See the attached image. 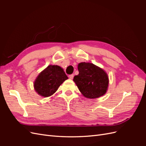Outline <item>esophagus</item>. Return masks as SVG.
<instances>
[{
    "label": "esophagus",
    "instance_id": "34e87169",
    "mask_svg": "<svg viewBox=\"0 0 146 146\" xmlns=\"http://www.w3.org/2000/svg\"><path fill=\"white\" fill-rule=\"evenodd\" d=\"M74 74H70V75H69V78H70V79H72L73 77H74Z\"/></svg>",
    "mask_w": 146,
    "mask_h": 146
}]
</instances>
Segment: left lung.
Returning <instances> with one entry per match:
<instances>
[{"label": "left lung", "instance_id": "left-lung-1", "mask_svg": "<svg viewBox=\"0 0 146 146\" xmlns=\"http://www.w3.org/2000/svg\"><path fill=\"white\" fill-rule=\"evenodd\" d=\"M79 74L74 81L82 94L89 99H96L105 94L108 86V77L104 70L90 63L78 64Z\"/></svg>", "mask_w": 146, "mask_h": 146}]
</instances>
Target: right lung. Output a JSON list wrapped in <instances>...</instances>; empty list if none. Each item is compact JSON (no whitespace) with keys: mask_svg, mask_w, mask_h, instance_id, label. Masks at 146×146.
Returning <instances> with one entry per match:
<instances>
[{"mask_svg":"<svg viewBox=\"0 0 146 146\" xmlns=\"http://www.w3.org/2000/svg\"><path fill=\"white\" fill-rule=\"evenodd\" d=\"M68 77L58 66L49 65L39 74L34 83L35 90L43 97L52 96Z\"/></svg>","mask_w":146,"mask_h":146,"instance_id":"obj_1","label":"right lung"}]
</instances>
